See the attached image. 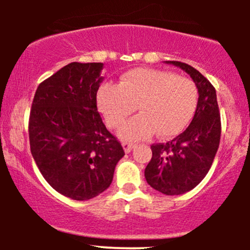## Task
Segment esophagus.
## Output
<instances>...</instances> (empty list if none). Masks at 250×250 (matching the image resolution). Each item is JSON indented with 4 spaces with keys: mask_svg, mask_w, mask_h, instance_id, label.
<instances>
[{
    "mask_svg": "<svg viewBox=\"0 0 250 250\" xmlns=\"http://www.w3.org/2000/svg\"><path fill=\"white\" fill-rule=\"evenodd\" d=\"M122 145H123V148H125V152H130V151H132V148L134 147L137 144L132 143V141H123Z\"/></svg>",
    "mask_w": 250,
    "mask_h": 250,
    "instance_id": "34e87169",
    "label": "esophagus"
}]
</instances>
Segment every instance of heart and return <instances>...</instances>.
<instances>
[{
	"label": "heart",
	"instance_id": "heart-1",
	"mask_svg": "<svg viewBox=\"0 0 250 250\" xmlns=\"http://www.w3.org/2000/svg\"><path fill=\"white\" fill-rule=\"evenodd\" d=\"M97 102L110 128L122 125L137 106L140 115L121 128L120 134L125 139H145L155 132L160 137H173L192 118L198 89L191 78L138 67L123 74L118 84L100 85Z\"/></svg>",
	"mask_w": 250,
	"mask_h": 250
}]
</instances>
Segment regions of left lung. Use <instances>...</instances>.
Instances as JSON below:
<instances>
[{
    "label": "left lung",
    "mask_w": 250,
    "mask_h": 250,
    "mask_svg": "<svg viewBox=\"0 0 250 250\" xmlns=\"http://www.w3.org/2000/svg\"><path fill=\"white\" fill-rule=\"evenodd\" d=\"M169 62L190 75L200 94L190 125L173 140L151 145L146 181L155 190L173 196L192 190L209 172L220 143L221 120L214 85L190 65Z\"/></svg>",
    "instance_id": "1"
}]
</instances>
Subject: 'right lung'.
<instances>
[{
    "label": "right lung",
    "mask_w": 250,
    "mask_h": 250,
    "mask_svg": "<svg viewBox=\"0 0 250 250\" xmlns=\"http://www.w3.org/2000/svg\"><path fill=\"white\" fill-rule=\"evenodd\" d=\"M102 62H71L37 87L29 117L32 157L62 195L85 201L111 185L125 150L97 107Z\"/></svg>",
    "instance_id": "obj_1"
}]
</instances>
